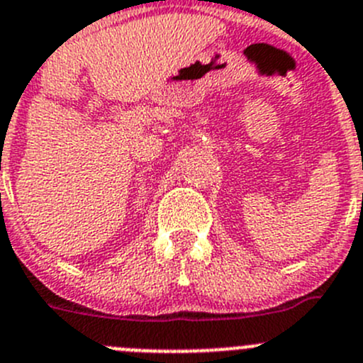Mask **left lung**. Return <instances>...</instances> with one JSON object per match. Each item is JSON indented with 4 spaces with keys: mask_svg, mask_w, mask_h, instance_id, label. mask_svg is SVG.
Wrapping results in <instances>:
<instances>
[{
    "mask_svg": "<svg viewBox=\"0 0 363 363\" xmlns=\"http://www.w3.org/2000/svg\"><path fill=\"white\" fill-rule=\"evenodd\" d=\"M362 202H363V197H362Z\"/></svg>",
    "mask_w": 363,
    "mask_h": 363,
    "instance_id": "1",
    "label": "left lung"
}]
</instances>
